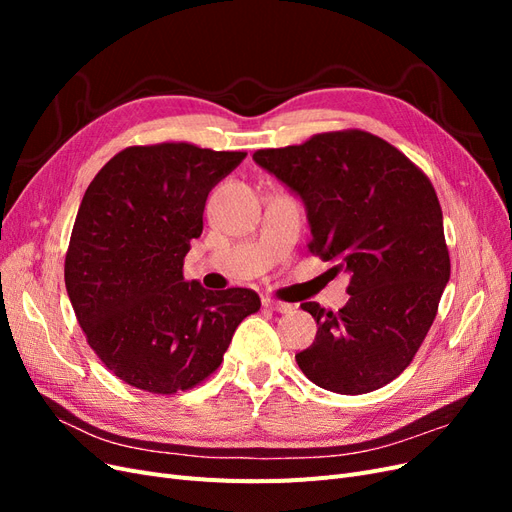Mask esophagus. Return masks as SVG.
<instances>
[{
	"label": "esophagus",
	"instance_id": "esophagus-1",
	"mask_svg": "<svg viewBox=\"0 0 512 512\" xmlns=\"http://www.w3.org/2000/svg\"><path fill=\"white\" fill-rule=\"evenodd\" d=\"M262 305H265L267 309H273V312H280V314H288L294 309L290 303H282V301H275V299H262Z\"/></svg>",
	"mask_w": 512,
	"mask_h": 512
}]
</instances>
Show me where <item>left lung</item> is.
Masks as SVG:
<instances>
[{"label":"left lung","instance_id":"obj_1","mask_svg":"<svg viewBox=\"0 0 512 512\" xmlns=\"http://www.w3.org/2000/svg\"><path fill=\"white\" fill-rule=\"evenodd\" d=\"M254 162L301 198L309 250L350 275V301L314 316L303 374L342 395L376 391L404 371L438 312L451 277L436 190L404 153L361 132H329L303 145L260 149Z\"/></svg>","mask_w":512,"mask_h":512}]
</instances>
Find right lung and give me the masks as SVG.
I'll list each match as a JSON object with an SVG mask.
<instances>
[{"label": "right lung", "instance_id": "add662e5", "mask_svg": "<svg viewBox=\"0 0 512 512\" xmlns=\"http://www.w3.org/2000/svg\"><path fill=\"white\" fill-rule=\"evenodd\" d=\"M245 158L188 143L128 147L89 183L72 228L66 290L89 346L117 378L158 395L220 367L254 290L183 280L209 192Z\"/></svg>", "mask_w": 512, "mask_h": 512}]
</instances>
